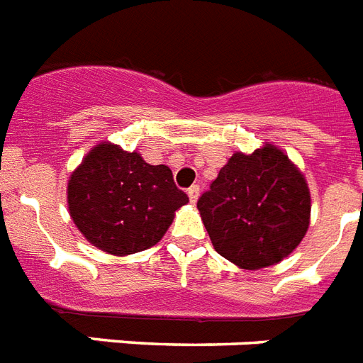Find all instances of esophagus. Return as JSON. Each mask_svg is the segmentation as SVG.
Here are the masks:
<instances>
[{
  "instance_id": "34e87169",
  "label": "esophagus",
  "mask_w": 363,
  "mask_h": 363,
  "mask_svg": "<svg viewBox=\"0 0 363 363\" xmlns=\"http://www.w3.org/2000/svg\"><path fill=\"white\" fill-rule=\"evenodd\" d=\"M187 195H189L191 202L195 204L196 199H199V195H200V187H199V185H191L189 189H187Z\"/></svg>"
}]
</instances>
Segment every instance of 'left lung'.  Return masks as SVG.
I'll use <instances>...</instances> for the list:
<instances>
[{
  "instance_id": "1",
  "label": "left lung",
  "mask_w": 363,
  "mask_h": 363,
  "mask_svg": "<svg viewBox=\"0 0 363 363\" xmlns=\"http://www.w3.org/2000/svg\"><path fill=\"white\" fill-rule=\"evenodd\" d=\"M221 257L245 269L277 264L306 236L311 199L303 176L274 146L234 153L196 202Z\"/></svg>"
}]
</instances>
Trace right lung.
<instances>
[{
	"mask_svg": "<svg viewBox=\"0 0 363 363\" xmlns=\"http://www.w3.org/2000/svg\"><path fill=\"white\" fill-rule=\"evenodd\" d=\"M69 211L78 230L110 255L150 249L164 236L174 211L189 196L174 184L172 170L147 164L103 142L86 155L69 179Z\"/></svg>",
	"mask_w": 363,
	"mask_h": 363,
	"instance_id": "add662e5",
	"label": "right lung"
}]
</instances>
